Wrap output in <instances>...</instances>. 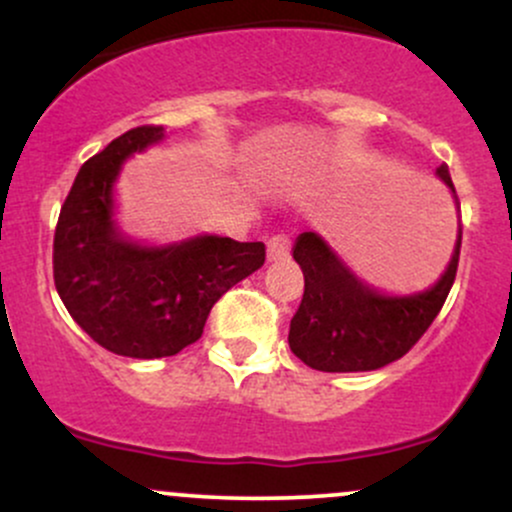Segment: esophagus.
Wrapping results in <instances>:
<instances>
[{"instance_id":"34e87169","label":"esophagus","mask_w":512,"mask_h":512,"mask_svg":"<svg viewBox=\"0 0 512 512\" xmlns=\"http://www.w3.org/2000/svg\"><path fill=\"white\" fill-rule=\"evenodd\" d=\"M291 252V236L286 233H279V236H272L267 243V260L269 262H279L286 260Z\"/></svg>"}]
</instances>
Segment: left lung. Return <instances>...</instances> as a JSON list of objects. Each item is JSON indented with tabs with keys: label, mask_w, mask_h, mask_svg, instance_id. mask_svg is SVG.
I'll use <instances>...</instances> for the list:
<instances>
[{
	"label": "left lung",
	"mask_w": 512,
	"mask_h": 512,
	"mask_svg": "<svg viewBox=\"0 0 512 512\" xmlns=\"http://www.w3.org/2000/svg\"><path fill=\"white\" fill-rule=\"evenodd\" d=\"M436 173L455 192L445 163ZM460 245L462 219L455 252L438 284L416 296L397 298L363 284L320 236L301 233L293 260L303 269L305 291L291 320V351L305 366L325 373L375 370L402 358L443 308L457 274Z\"/></svg>",
	"instance_id": "obj_1"
}]
</instances>
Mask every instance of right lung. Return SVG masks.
<instances>
[{
  "label": "right lung",
  "instance_id": "right-lung-1",
  "mask_svg": "<svg viewBox=\"0 0 512 512\" xmlns=\"http://www.w3.org/2000/svg\"><path fill=\"white\" fill-rule=\"evenodd\" d=\"M163 137L142 125L81 166L64 199L52 245V276L64 308L103 349L132 358L175 356L202 337L214 303L264 264V243L202 236L142 248L113 221L120 163Z\"/></svg>",
  "mask_w": 512,
  "mask_h": 512
}]
</instances>
